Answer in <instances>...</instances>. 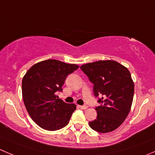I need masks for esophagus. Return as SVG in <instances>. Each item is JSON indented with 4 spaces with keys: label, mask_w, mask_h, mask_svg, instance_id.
I'll use <instances>...</instances> for the list:
<instances>
[{
    "label": "esophagus",
    "mask_w": 155,
    "mask_h": 155,
    "mask_svg": "<svg viewBox=\"0 0 155 155\" xmlns=\"http://www.w3.org/2000/svg\"><path fill=\"white\" fill-rule=\"evenodd\" d=\"M79 108L82 109H87V106H79Z\"/></svg>",
    "instance_id": "1"
}]
</instances>
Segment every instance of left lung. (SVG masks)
I'll use <instances>...</instances> for the list:
<instances>
[{
    "instance_id": "left-lung-1",
    "label": "left lung",
    "mask_w": 155,
    "mask_h": 155,
    "mask_svg": "<svg viewBox=\"0 0 155 155\" xmlns=\"http://www.w3.org/2000/svg\"><path fill=\"white\" fill-rule=\"evenodd\" d=\"M94 84L95 97L102 94L95 108L97 118L89 126L99 133L112 132L127 117L134 94V82L127 68L112 60L98 61L80 67Z\"/></svg>"
}]
</instances>
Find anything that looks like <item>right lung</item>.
I'll return each mask as SVG.
<instances>
[{
	"mask_svg": "<svg viewBox=\"0 0 155 155\" xmlns=\"http://www.w3.org/2000/svg\"><path fill=\"white\" fill-rule=\"evenodd\" d=\"M79 65L48 59L33 65L22 79L21 91L25 106L33 121L46 130L54 131L68 125L74 104L58 99L67 76Z\"/></svg>",
	"mask_w": 155,
	"mask_h": 155,
	"instance_id": "add662e5",
	"label": "right lung"
}]
</instances>
